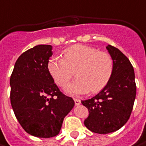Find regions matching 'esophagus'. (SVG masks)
<instances>
[{
    "label": "esophagus",
    "mask_w": 146,
    "mask_h": 146,
    "mask_svg": "<svg viewBox=\"0 0 146 146\" xmlns=\"http://www.w3.org/2000/svg\"><path fill=\"white\" fill-rule=\"evenodd\" d=\"M74 101H75V103H76V106H78V105L81 104V100H80V99H78V98H74Z\"/></svg>",
    "instance_id": "1"
}]
</instances>
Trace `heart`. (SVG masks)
<instances>
[{"label":"heart","mask_w":146,"mask_h":146,"mask_svg":"<svg viewBox=\"0 0 146 146\" xmlns=\"http://www.w3.org/2000/svg\"><path fill=\"white\" fill-rule=\"evenodd\" d=\"M64 58L52 57L47 69L54 82L64 86L74 76L76 79L64 87L70 95H81L101 91L111 78L113 62L109 54L91 46L76 44L63 52Z\"/></svg>","instance_id":"b5f03b06"}]
</instances>
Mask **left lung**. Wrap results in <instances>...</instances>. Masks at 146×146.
Returning <instances> with one entry per match:
<instances>
[{
    "instance_id": "left-lung-1",
    "label": "left lung",
    "mask_w": 146,
    "mask_h": 146,
    "mask_svg": "<svg viewBox=\"0 0 146 146\" xmlns=\"http://www.w3.org/2000/svg\"><path fill=\"white\" fill-rule=\"evenodd\" d=\"M106 48L113 62L111 78L98 94L82 101L89 111L84 124L97 134H109L122 128L130 117L136 96L135 70L129 60L119 48Z\"/></svg>"
}]
</instances>
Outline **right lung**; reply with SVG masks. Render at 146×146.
Returning a JSON list of instances; mask_svg holds the SVG:
<instances>
[{
    "instance_id": "add662e5",
    "label": "right lung",
    "mask_w": 146,
    "mask_h": 146,
    "mask_svg": "<svg viewBox=\"0 0 146 146\" xmlns=\"http://www.w3.org/2000/svg\"><path fill=\"white\" fill-rule=\"evenodd\" d=\"M52 46L39 44L22 54L10 78L11 104L23 129L33 136H56L75 105L48 71Z\"/></svg>"
}]
</instances>
